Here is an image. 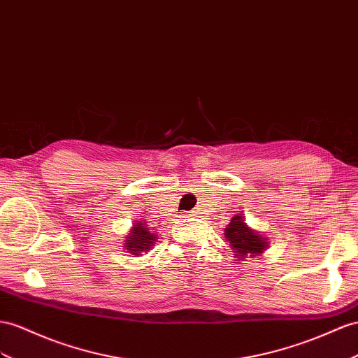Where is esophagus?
Here are the masks:
<instances>
[{"mask_svg":"<svg viewBox=\"0 0 358 358\" xmlns=\"http://www.w3.org/2000/svg\"><path fill=\"white\" fill-rule=\"evenodd\" d=\"M192 213H194V212H192ZM195 213H196V212H195Z\"/></svg>","mask_w":358,"mask_h":358,"instance_id":"obj_1","label":"esophagus"}]
</instances>
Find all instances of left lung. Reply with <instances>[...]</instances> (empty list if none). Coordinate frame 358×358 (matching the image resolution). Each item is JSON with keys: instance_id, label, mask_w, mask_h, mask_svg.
Here are the masks:
<instances>
[{"instance_id": "obj_1", "label": "left lung", "mask_w": 358, "mask_h": 358, "mask_svg": "<svg viewBox=\"0 0 358 358\" xmlns=\"http://www.w3.org/2000/svg\"><path fill=\"white\" fill-rule=\"evenodd\" d=\"M224 234L234 250V255L239 260L248 257V255L252 259L268 248L266 239L259 231H254L252 228L246 225L243 222V216L241 215L233 216Z\"/></svg>"}]
</instances>
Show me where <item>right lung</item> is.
I'll return each instance as SVG.
<instances>
[{
	"label": "right lung",
	"mask_w": 358,
	"mask_h": 358,
	"mask_svg": "<svg viewBox=\"0 0 358 358\" xmlns=\"http://www.w3.org/2000/svg\"><path fill=\"white\" fill-rule=\"evenodd\" d=\"M155 239H157V236L146 228L145 222L137 221V224L133 225L131 231L128 233V237L125 241V248L133 255H141V252L152 248Z\"/></svg>",
	"instance_id": "right-lung-1"
}]
</instances>
